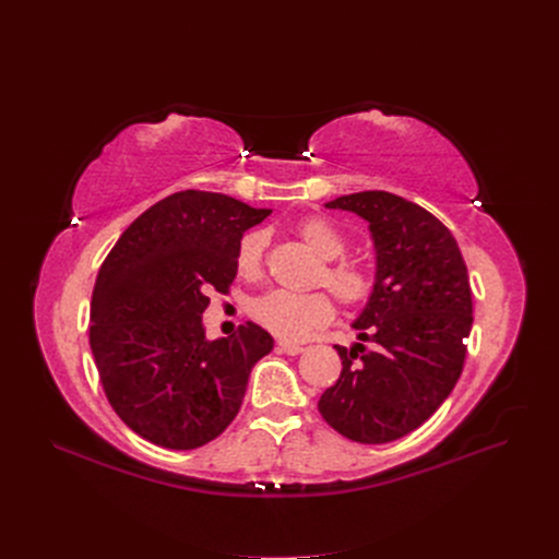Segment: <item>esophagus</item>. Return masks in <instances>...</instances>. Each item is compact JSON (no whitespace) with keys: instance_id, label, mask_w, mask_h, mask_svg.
<instances>
[{"instance_id":"obj_1","label":"esophagus","mask_w":559,"mask_h":559,"mask_svg":"<svg viewBox=\"0 0 559 559\" xmlns=\"http://www.w3.org/2000/svg\"><path fill=\"white\" fill-rule=\"evenodd\" d=\"M276 348L281 350V354H287V356H299V354H304V350H306L304 346L292 344V342H278Z\"/></svg>"}]
</instances>
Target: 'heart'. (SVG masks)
Returning <instances> with one entry per match:
<instances>
[{"label":"heart","instance_id":"heart-1","mask_svg":"<svg viewBox=\"0 0 559 559\" xmlns=\"http://www.w3.org/2000/svg\"><path fill=\"white\" fill-rule=\"evenodd\" d=\"M297 235L321 258L312 276L314 287L331 289V295L348 308L360 306L371 297L376 285L373 272L365 262L344 255L348 240L335 224L317 215L304 217L297 224ZM264 247H267L264 230H249L242 235L238 249H235V270L242 278L255 281L262 276ZM249 314L278 340L301 342L310 333L331 324L335 319V304L326 292L295 295V292L272 289L251 301Z\"/></svg>","mask_w":559,"mask_h":559}]
</instances>
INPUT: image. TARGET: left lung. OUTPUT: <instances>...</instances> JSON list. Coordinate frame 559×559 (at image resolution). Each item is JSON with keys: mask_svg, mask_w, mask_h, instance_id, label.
<instances>
[{"mask_svg": "<svg viewBox=\"0 0 559 559\" xmlns=\"http://www.w3.org/2000/svg\"><path fill=\"white\" fill-rule=\"evenodd\" d=\"M326 209L369 222L378 272L354 324L371 348L335 346L342 373L317 407L350 442L388 444L428 421L457 383L474 324L468 272L451 230L413 201L369 190Z\"/></svg>", "mask_w": 559, "mask_h": 559, "instance_id": "obj_1", "label": "left lung"}]
</instances>
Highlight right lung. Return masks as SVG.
<instances>
[{
	"mask_svg": "<svg viewBox=\"0 0 559 559\" xmlns=\"http://www.w3.org/2000/svg\"><path fill=\"white\" fill-rule=\"evenodd\" d=\"M272 211L183 190L144 211L104 258L91 348L104 394L133 432L163 449L213 442L238 415L251 367L274 348L253 321L209 342L201 314L228 295L242 233Z\"/></svg>",
	"mask_w": 559,
	"mask_h": 559,
	"instance_id": "add662e5",
	"label": "right lung"
}]
</instances>
